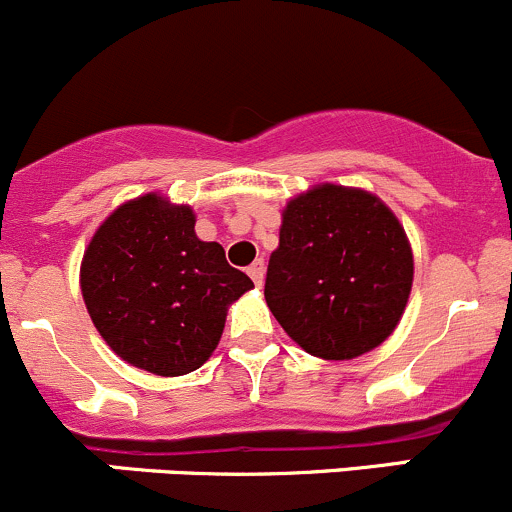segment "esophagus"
Masks as SVG:
<instances>
[{
	"label": "esophagus",
	"mask_w": 512,
	"mask_h": 512,
	"mask_svg": "<svg viewBox=\"0 0 512 512\" xmlns=\"http://www.w3.org/2000/svg\"><path fill=\"white\" fill-rule=\"evenodd\" d=\"M247 275H250L252 282H255V285L260 287L262 280H265V262H262V260L252 262V265L247 267Z\"/></svg>",
	"instance_id": "34e87169"
}]
</instances>
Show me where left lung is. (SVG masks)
Returning a JSON list of instances; mask_svg holds the SVG:
<instances>
[{"mask_svg": "<svg viewBox=\"0 0 512 512\" xmlns=\"http://www.w3.org/2000/svg\"><path fill=\"white\" fill-rule=\"evenodd\" d=\"M414 282V255L376 195L324 183L287 203L270 255L265 299L307 354L356 359L396 329Z\"/></svg>", "mask_w": 512, "mask_h": 512, "instance_id": "obj_1", "label": "left lung"}]
</instances>
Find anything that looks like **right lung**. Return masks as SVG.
I'll list each match as a JSON object with an SVG mask.
<instances>
[{
	"mask_svg": "<svg viewBox=\"0 0 512 512\" xmlns=\"http://www.w3.org/2000/svg\"><path fill=\"white\" fill-rule=\"evenodd\" d=\"M218 242L195 235L188 205L156 193L113 210L81 262V294L108 347L156 376L200 369L218 347L227 307L252 289Z\"/></svg>",
	"mask_w": 512,
	"mask_h": 512,
	"instance_id": "1",
	"label": "right lung"
}]
</instances>
